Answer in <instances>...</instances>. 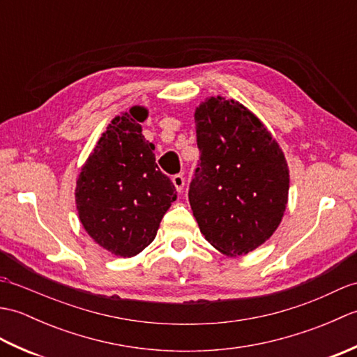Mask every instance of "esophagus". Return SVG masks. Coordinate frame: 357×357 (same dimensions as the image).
<instances>
[{
  "instance_id": "obj_1",
  "label": "esophagus",
  "mask_w": 357,
  "mask_h": 357,
  "mask_svg": "<svg viewBox=\"0 0 357 357\" xmlns=\"http://www.w3.org/2000/svg\"><path fill=\"white\" fill-rule=\"evenodd\" d=\"M172 181H173V184H174V187H176V190H178V192L184 190L185 179H184L183 174H174V176L172 178Z\"/></svg>"
}]
</instances>
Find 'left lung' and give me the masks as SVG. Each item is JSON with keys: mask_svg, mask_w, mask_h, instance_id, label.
Listing matches in <instances>:
<instances>
[{"mask_svg": "<svg viewBox=\"0 0 357 357\" xmlns=\"http://www.w3.org/2000/svg\"><path fill=\"white\" fill-rule=\"evenodd\" d=\"M199 162L188 201L201 233L227 256L262 245L282 221L290 176L282 150L252 112L211 96L195 112Z\"/></svg>", "mask_w": 357, "mask_h": 357, "instance_id": "8db88e82", "label": "left lung"}]
</instances>
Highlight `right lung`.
I'll return each mask as SVG.
<instances>
[{
	"label": "right lung",
	"mask_w": 357,
	"mask_h": 357,
	"mask_svg": "<svg viewBox=\"0 0 357 357\" xmlns=\"http://www.w3.org/2000/svg\"><path fill=\"white\" fill-rule=\"evenodd\" d=\"M147 110L116 116L82 167L75 190L79 221L96 244L130 257L155 239L165 211L176 199L170 178L158 169L155 146L141 126Z\"/></svg>",
	"instance_id": "right-lung-1"
}]
</instances>
